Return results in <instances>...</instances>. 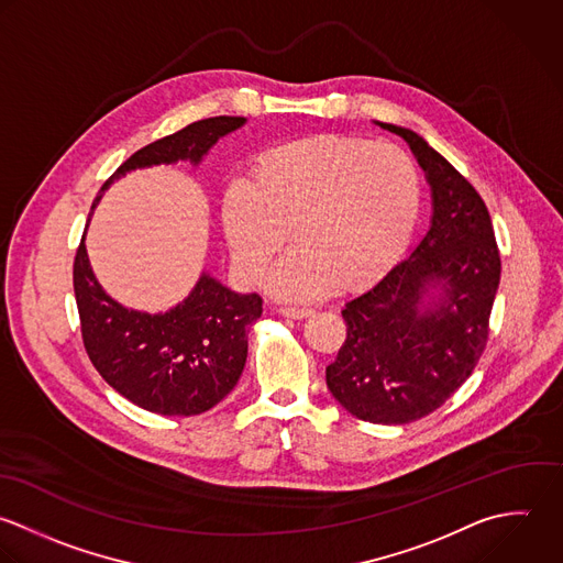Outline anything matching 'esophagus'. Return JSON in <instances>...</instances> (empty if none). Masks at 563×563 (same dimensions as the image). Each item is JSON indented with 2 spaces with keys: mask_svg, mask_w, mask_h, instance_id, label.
Listing matches in <instances>:
<instances>
[{
  "mask_svg": "<svg viewBox=\"0 0 563 563\" xmlns=\"http://www.w3.org/2000/svg\"><path fill=\"white\" fill-rule=\"evenodd\" d=\"M280 313L285 318H294V320H300V318H309L313 313L311 307H280Z\"/></svg>",
  "mask_w": 563,
  "mask_h": 563,
  "instance_id": "1",
  "label": "esophagus"
}]
</instances>
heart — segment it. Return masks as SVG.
Listing matches in <instances>:
<instances>
[{"label": "heart", "mask_w": 563, "mask_h": 563, "mask_svg": "<svg viewBox=\"0 0 563 563\" xmlns=\"http://www.w3.org/2000/svg\"><path fill=\"white\" fill-rule=\"evenodd\" d=\"M421 210L412 157L388 142L316 135L258 155L228 186L221 221L239 267L256 278L289 228L296 250L272 274L280 296L364 287L406 252Z\"/></svg>", "instance_id": "heart-1"}]
</instances>
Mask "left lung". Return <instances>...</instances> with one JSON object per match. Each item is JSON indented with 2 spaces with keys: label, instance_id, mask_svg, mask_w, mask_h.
Returning a JSON list of instances; mask_svg holds the SVG:
<instances>
[{
  "label": "left lung",
  "instance_id": "left-lung-1",
  "mask_svg": "<svg viewBox=\"0 0 563 563\" xmlns=\"http://www.w3.org/2000/svg\"><path fill=\"white\" fill-rule=\"evenodd\" d=\"M415 151L432 186V225L417 250L342 309L346 340L327 366L331 395L353 417L404 426L439 410L489 342L500 250L478 190L410 129L382 124ZM444 298L421 312L427 287Z\"/></svg>",
  "mask_w": 563,
  "mask_h": 563
}]
</instances>
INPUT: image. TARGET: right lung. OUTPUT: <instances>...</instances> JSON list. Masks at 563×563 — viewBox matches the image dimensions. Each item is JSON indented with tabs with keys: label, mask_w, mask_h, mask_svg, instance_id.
I'll return each instance as SVG.
<instances>
[{
	"label": "right lung",
	"mask_w": 563,
	"mask_h": 563,
	"mask_svg": "<svg viewBox=\"0 0 563 563\" xmlns=\"http://www.w3.org/2000/svg\"><path fill=\"white\" fill-rule=\"evenodd\" d=\"M243 122L241 115H217L155 140L122 162L102 190L133 168L177 159L197 164L221 135ZM71 276L82 346L100 377L124 399L164 417H192L236 386L247 360L250 324L263 313L258 294L239 296L203 274L195 291L168 313L131 311L102 291L82 241Z\"/></svg>",
	"instance_id": "obj_1"
}]
</instances>
